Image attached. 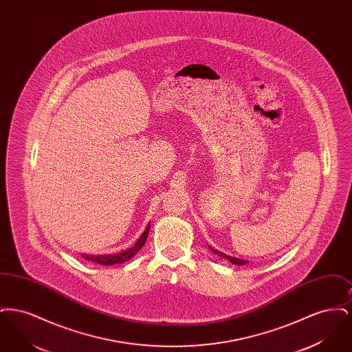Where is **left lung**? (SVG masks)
<instances>
[{"instance_id":"8db88e82","label":"left lung","mask_w":352,"mask_h":352,"mask_svg":"<svg viewBox=\"0 0 352 352\" xmlns=\"http://www.w3.org/2000/svg\"><path fill=\"white\" fill-rule=\"evenodd\" d=\"M211 248V247H210ZM211 251L214 252V253H217L219 256H221V257H224L226 260H228L230 263H232L234 265H245L248 261L247 260H241V258H237V257H232V256H228V254H224V253H221V252L217 251V250H212L211 248Z\"/></svg>"}]
</instances>
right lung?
I'll list each match as a JSON object with an SVG mask.
<instances>
[{"label": "right lung", "instance_id": "right-lung-1", "mask_svg": "<svg viewBox=\"0 0 352 352\" xmlns=\"http://www.w3.org/2000/svg\"><path fill=\"white\" fill-rule=\"evenodd\" d=\"M149 230H151V223L146 226L145 231L138 237V240L134 243L133 247H131L126 251L120 252L116 254H84L83 253L82 257H84L87 261L96 263V264H100V265L122 264V263H125V261H128V260L134 257L137 254V252H140V250L144 247V244L148 239V234H149Z\"/></svg>", "mask_w": 352, "mask_h": 352}]
</instances>
